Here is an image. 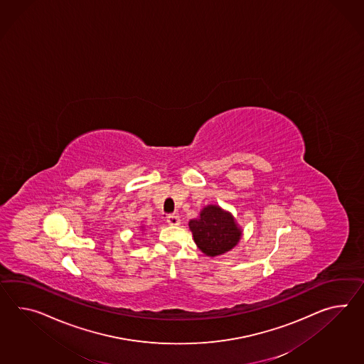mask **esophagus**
I'll return each instance as SVG.
<instances>
[{
    "label": "esophagus",
    "mask_w": 364,
    "mask_h": 364,
    "mask_svg": "<svg viewBox=\"0 0 364 364\" xmlns=\"http://www.w3.org/2000/svg\"><path fill=\"white\" fill-rule=\"evenodd\" d=\"M167 222H168L169 225H172V226H176L180 223V218H178V215L176 214H168L167 215Z\"/></svg>",
    "instance_id": "esophagus-1"
}]
</instances>
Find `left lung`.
Returning <instances> with one entry per match:
<instances>
[{
    "label": "left lung",
    "mask_w": 364,
    "mask_h": 364,
    "mask_svg": "<svg viewBox=\"0 0 364 364\" xmlns=\"http://www.w3.org/2000/svg\"><path fill=\"white\" fill-rule=\"evenodd\" d=\"M196 245L208 257H217L228 252L240 240V230L231 214L221 208L209 205L200 214V218L189 222Z\"/></svg>",
    "instance_id": "left-lung-1"
}]
</instances>
